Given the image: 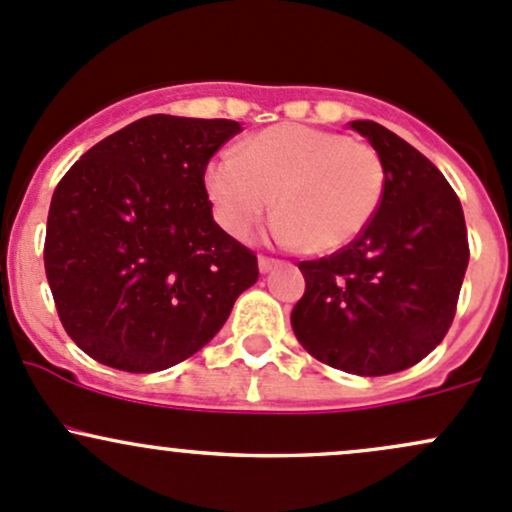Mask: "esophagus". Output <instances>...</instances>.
I'll use <instances>...</instances> for the list:
<instances>
[{
	"label": "esophagus",
	"instance_id": "esophagus-1",
	"mask_svg": "<svg viewBox=\"0 0 512 512\" xmlns=\"http://www.w3.org/2000/svg\"><path fill=\"white\" fill-rule=\"evenodd\" d=\"M278 266V258H271V256H258V271L261 273H268L273 271V268Z\"/></svg>",
	"mask_w": 512,
	"mask_h": 512
}]
</instances>
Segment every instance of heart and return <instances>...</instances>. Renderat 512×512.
Listing matches in <instances>:
<instances>
[{"label": "heart", "instance_id": "b5f03b06", "mask_svg": "<svg viewBox=\"0 0 512 512\" xmlns=\"http://www.w3.org/2000/svg\"><path fill=\"white\" fill-rule=\"evenodd\" d=\"M207 195L229 234L249 236L276 197V232L305 254L359 239L381 210L386 166L371 144L305 124L258 131L207 168Z\"/></svg>", "mask_w": 512, "mask_h": 512}]
</instances>
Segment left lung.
Returning <instances> with one entry per match:
<instances>
[{
  "label": "left lung",
  "instance_id": "8db88e82",
  "mask_svg": "<svg viewBox=\"0 0 512 512\" xmlns=\"http://www.w3.org/2000/svg\"><path fill=\"white\" fill-rule=\"evenodd\" d=\"M381 153L386 195L356 241L300 261L293 332L307 354L356 376L425 359L452 327L469 236L461 202L430 158L376 122H351Z\"/></svg>",
  "mask_w": 512,
  "mask_h": 512
}]
</instances>
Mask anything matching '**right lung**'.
I'll return each mask as SVG.
<instances>
[{"instance_id":"1","label":"right lung","mask_w":512,"mask_h":512,"mask_svg":"<svg viewBox=\"0 0 512 512\" xmlns=\"http://www.w3.org/2000/svg\"><path fill=\"white\" fill-rule=\"evenodd\" d=\"M241 131L151 114L82 153L48 210L43 263L65 332L104 366L190 359L258 280L251 249L212 219L205 170Z\"/></svg>"}]
</instances>
